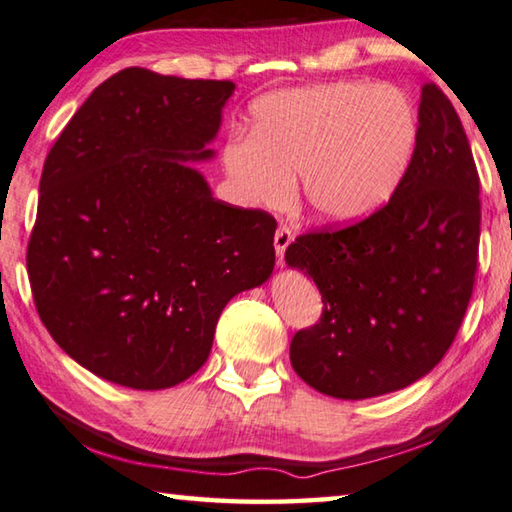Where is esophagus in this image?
I'll use <instances>...</instances> for the list:
<instances>
[{"instance_id": "1", "label": "esophagus", "mask_w": 512, "mask_h": 512, "mask_svg": "<svg viewBox=\"0 0 512 512\" xmlns=\"http://www.w3.org/2000/svg\"><path fill=\"white\" fill-rule=\"evenodd\" d=\"M294 236H292V229L287 225H278L276 229V236H274V247H276V256H278V263H283V256H285V249L292 243Z\"/></svg>"}]
</instances>
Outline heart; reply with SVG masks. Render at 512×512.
<instances>
[{
	"label": "heart",
	"instance_id": "1",
	"mask_svg": "<svg viewBox=\"0 0 512 512\" xmlns=\"http://www.w3.org/2000/svg\"><path fill=\"white\" fill-rule=\"evenodd\" d=\"M417 109L397 86L330 82L272 91L252 106V136L231 138L223 165L245 205L298 198L318 223L343 225L379 209L406 173Z\"/></svg>",
	"mask_w": 512,
	"mask_h": 512
}]
</instances>
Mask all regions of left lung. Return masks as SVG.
I'll use <instances>...</instances> for the list:
<instances>
[{
	"label": "left lung",
	"mask_w": 512,
	"mask_h": 512,
	"mask_svg": "<svg viewBox=\"0 0 512 512\" xmlns=\"http://www.w3.org/2000/svg\"><path fill=\"white\" fill-rule=\"evenodd\" d=\"M479 176L455 106L421 89L419 138L388 205L339 231L298 236L287 267L316 283L321 321L294 334L292 368L334 399L419 381L464 321L477 272Z\"/></svg>",
	"instance_id": "obj_1"
}]
</instances>
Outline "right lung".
<instances>
[{
    "label": "right lung",
    "instance_id": "obj_1",
    "mask_svg": "<svg viewBox=\"0 0 512 512\" xmlns=\"http://www.w3.org/2000/svg\"><path fill=\"white\" fill-rule=\"evenodd\" d=\"M234 82L124 69L48 151L28 278L46 330L95 376L165 390L205 365L220 312L274 272L276 220L211 194Z\"/></svg>",
    "mask_w": 512,
    "mask_h": 512
}]
</instances>
